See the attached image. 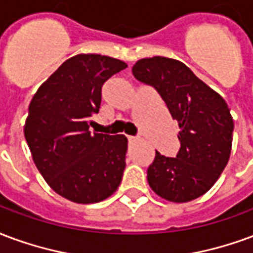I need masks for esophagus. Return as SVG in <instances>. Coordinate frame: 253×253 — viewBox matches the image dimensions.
I'll list each match as a JSON object with an SVG mask.
<instances>
[{"instance_id": "34e87169", "label": "esophagus", "mask_w": 253, "mask_h": 253, "mask_svg": "<svg viewBox=\"0 0 253 253\" xmlns=\"http://www.w3.org/2000/svg\"><path fill=\"white\" fill-rule=\"evenodd\" d=\"M139 139L137 136H128V140H129V143H132V141H136V140Z\"/></svg>"}]
</instances>
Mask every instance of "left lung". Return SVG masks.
Listing matches in <instances>:
<instances>
[{
	"mask_svg": "<svg viewBox=\"0 0 253 253\" xmlns=\"http://www.w3.org/2000/svg\"><path fill=\"white\" fill-rule=\"evenodd\" d=\"M134 78L159 93L179 124L180 148L175 158L156 151L147 169L151 189L162 198L187 202L214 185L228 163L233 120L221 97L175 59H141L132 68Z\"/></svg>",
	"mask_w": 253,
	"mask_h": 253,
	"instance_id": "obj_1",
	"label": "left lung"
}]
</instances>
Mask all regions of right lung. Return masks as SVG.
<instances>
[{
    "label": "right lung",
    "mask_w": 253,
    "mask_h": 253,
    "mask_svg": "<svg viewBox=\"0 0 253 253\" xmlns=\"http://www.w3.org/2000/svg\"><path fill=\"white\" fill-rule=\"evenodd\" d=\"M124 68L119 59L81 53L66 60L29 104L24 134L33 162L53 191L77 204L108 198L123 179L126 137L91 134L88 128L99 112L101 88Z\"/></svg>",
    "instance_id": "1"
}]
</instances>
